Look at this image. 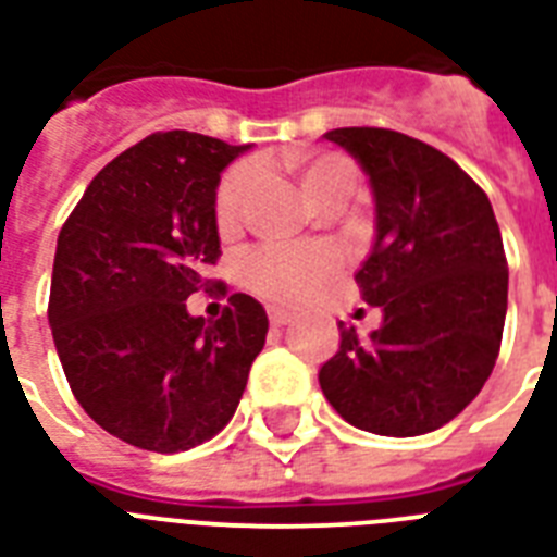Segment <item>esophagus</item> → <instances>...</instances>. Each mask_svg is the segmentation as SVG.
Listing matches in <instances>:
<instances>
[{"instance_id": "1", "label": "esophagus", "mask_w": 557, "mask_h": 557, "mask_svg": "<svg viewBox=\"0 0 557 557\" xmlns=\"http://www.w3.org/2000/svg\"><path fill=\"white\" fill-rule=\"evenodd\" d=\"M269 321L274 323V326H286V323H292V312H288V309H280V306H271Z\"/></svg>"}]
</instances>
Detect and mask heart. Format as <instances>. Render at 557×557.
Returning a JSON list of instances; mask_svg holds the SVG:
<instances>
[{"mask_svg": "<svg viewBox=\"0 0 557 557\" xmlns=\"http://www.w3.org/2000/svg\"><path fill=\"white\" fill-rule=\"evenodd\" d=\"M286 164L297 173L300 190L318 208L341 205L358 185L356 164L341 152L288 156ZM257 185L253 164H236L222 176L216 190L219 231H234L243 208ZM341 269L338 251L326 245H260L243 260L245 286L269 300L297 304L321 292Z\"/></svg>", "mask_w": 557, "mask_h": 557, "instance_id": "b5f03b06", "label": "heart"}]
</instances>
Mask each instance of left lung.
I'll use <instances>...</instances> for the list:
<instances>
[{
    "label": "left lung",
    "mask_w": 557,
    "mask_h": 557,
    "mask_svg": "<svg viewBox=\"0 0 557 557\" xmlns=\"http://www.w3.org/2000/svg\"><path fill=\"white\" fill-rule=\"evenodd\" d=\"M370 176L375 243L356 283L381 326L341 330L321 367L323 396L379 436H422L459 416L500 352L509 265L492 201L431 144L379 126L323 135Z\"/></svg>",
    "instance_id": "left-lung-1"
}]
</instances>
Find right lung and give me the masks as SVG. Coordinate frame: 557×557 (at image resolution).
<instances>
[{"instance_id": "obj_1", "label": "right lung", "mask_w": 557, "mask_h": 557, "mask_svg": "<svg viewBox=\"0 0 557 557\" xmlns=\"http://www.w3.org/2000/svg\"><path fill=\"white\" fill-rule=\"evenodd\" d=\"M248 150L210 135H147L91 178L57 236L48 323L69 387L117 440L178 454L216 436L243 398L269 318L231 295L187 312L219 260V173Z\"/></svg>"}]
</instances>
